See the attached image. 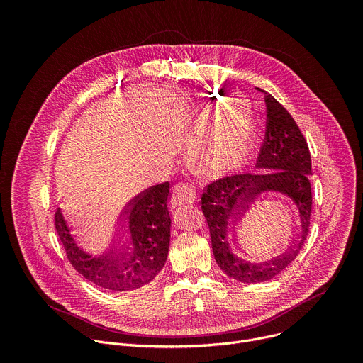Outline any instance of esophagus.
Wrapping results in <instances>:
<instances>
[{"mask_svg":"<svg viewBox=\"0 0 363 363\" xmlns=\"http://www.w3.org/2000/svg\"><path fill=\"white\" fill-rule=\"evenodd\" d=\"M196 198V191L191 184L181 182L177 184L172 189L171 198H169V206L174 210L177 206L185 205V203H192Z\"/></svg>","mask_w":363,"mask_h":363,"instance_id":"esophagus-1","label":"esophagus"}]
</instances>
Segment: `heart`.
Listing matches in <instances>:
<instances>
[{
  "label": "heart",
  "mask_w": 363,
  "mask_h": 363,
  "mask_svg": "<svg viewBox=\"0 0 363 363\" xmlns=\"http://www.w3.org/2000/svg\"><path fill=\"white\" fill-rule=\"evenodd\" d=\"M252 132V115L240 103L225 108L189 147V160L205 175H221L245 158Z\"/></svg>",
  "instance_id": "b5f03b06"
}]
</instances>
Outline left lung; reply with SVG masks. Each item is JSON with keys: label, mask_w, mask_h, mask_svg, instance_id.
Listing matches in <instances>:
<instances>
[{"label": "left lung", "mask_w": 363, "mask_h": 363, "mask_svg": "<svg viewBox=\"0 0 363 363\" xmlns=\"http://www.w3.org/2000/svg\"><path fill=\"white\" fill-rule=\"evenodd\" d=\"M266 136L257 172L235 174L206 185L201 208L208 223L213 252L220 269L241 283L269 281L287 269L300 252L312 214V160L304 136L291 115L264 91ZM277 191L286 198L298 220L294 245L269 261H255L259 240L246 228L245 216L258 193Z\"/></svg>", "instance_id": "left-lung-1"}]
</instances>
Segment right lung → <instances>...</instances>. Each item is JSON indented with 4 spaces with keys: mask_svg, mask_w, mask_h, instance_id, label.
I'll use <instances>...</instances> for the list:
<instances>
[{
    "mask_svg": "<svg viewBox=\"0 0 363 363\" xmlns=\"http://www.w3.org/2000/svg\"><path fill=\"white\" fill-rule=\"evenodd\" d=\"M169 182L133 196L121 217L118 237L109 248L96 250L74 233L62 208L55 225L70 264L93 284L115 293L147 286L167 263L171 238Z\"/></svg>",
    "mask_w": 363,
    "mask_h": 363,
    "instance_id": "1",
    "label": "right lung"
}]
</instances>
